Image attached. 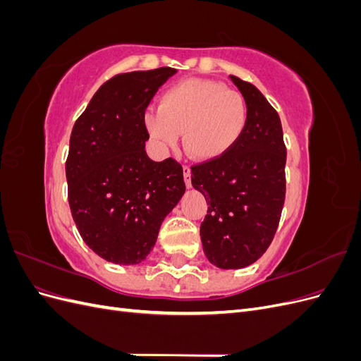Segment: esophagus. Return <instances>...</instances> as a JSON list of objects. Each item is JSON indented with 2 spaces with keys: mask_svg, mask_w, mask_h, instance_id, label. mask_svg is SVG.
<instances>
[{
  "mask_svg": "<svg viewBox=\"0 0 361 361\" xmlns=\"http://www.w3.org/2000/svg\"><path fill=\"white\" fill-rule=\"evenodd\" d=\"M182 171H183L185 185H187V188H191V169L188 166H183Z\"/></svg>",
  "mask_w": 361,
  "mask_h": 361,
  "instance_id": "1",
  "label": "esophagus"
}]
</instances>
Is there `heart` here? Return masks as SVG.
<instances>
[{
    "label": "heart",
    "instance_id": "obj_1",
    "mask_svg": "<svg viewBox=\"0 0 361 361\" xmlns=\"http://www.w3.org/2000/svg\"><path fill=\"white\" fill-rule=\"evenodd\" d=\"M248 120L241 93L218 81L191 78L164 92L158 113L145 114V128L162 147L176 145L183 133V149L197 161L226 157L243 138Z\"/></svg>",
    "mask_w": 361,
    "mask_h": 361
}]
</instances>
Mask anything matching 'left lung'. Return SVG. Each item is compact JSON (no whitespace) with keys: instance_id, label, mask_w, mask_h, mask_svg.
Listing matches in <instances>:
<instances>
[{"instance_id":"obj_1","label":"left lung","mask_w":361,"mask_h":361,"mask_svg":"<svg viewBox=\"0 0 361 361\" xmlns=\"http://www.w3.org/2000/svg\"><path fill=\"white\" fill-rule=\"evenodd\" d=\"M248 106L239 143L220 159L191 167V183L207 202L203 251L221 269L244 268L269 247L285 203L286 146L277 111L253 84L231 75Z\"/></svg>"}]
</instances>
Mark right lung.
Here are the masks:
<instances>
[{"instance_id":"1","label":"right lung","mask_w":361,"mask_h":361,"mask_svg":"<svg viewBox=\"0 0 361 361\" xmlns=\"http://www.w3.org/2000/svg\"><path fill=\"white\" fill-rule=\"evenodd\" d=\"M178 71L120 73L104 82L76 120L66 161L68 200L82 241L97 256L137 265L185 192L182 166L152 161L145 111Z\"/></svg>"}]
</instances>
